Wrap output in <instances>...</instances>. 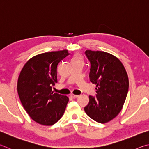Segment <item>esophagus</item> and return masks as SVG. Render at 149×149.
<instances>
[{"label":"esophagus","instance_id":"34e87169","mask_svg":"<svg viewBox=\"0 0 149 149\" xmlns=\"http://www.w3.org/2000/svg\"><path fill=\"white\" fill-rule=\"evenodd\" d=\"M70 96H71L72 98H78V97H79V96H78V95H75V94H72L71 95H70Z\"/></svg>","mask_w":149,"mask_h":149}]
</instances>
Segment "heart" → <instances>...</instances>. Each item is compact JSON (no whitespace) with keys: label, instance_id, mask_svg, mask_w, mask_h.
I'll return each mask as SVG.
<instances>
[{"label":"heart","instance_id":"obj_1","mask_svg":"<svg viewBox=\"0 0 149 149\" xmlns=\"http://www.w3.org/2000/svg\"><path fill=\"white\" fill-rule=\"evenodd\" d=\"M79 60H82V57L81 56V55H78V54L75 55L72 58V61H79Z\"/></svg>","mask_w":149,"mask_h":149}]
</instances>
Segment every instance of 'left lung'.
Returning <instances> with one entry per match:
<instances>
[{"label": "left lung", "instance_id": "obj_1", "mask_svg": "<svg viewBox=\"0 0 149 149\" xmlns=\"http://www.w3.org/2000/svg\"><path fill=\"white\" fill-rule=\"evenodd\" d=\"M90 61V81L96 85V96H89L84 109L89 117L106 123L117 117L123 107L129 87L128 74L120 61L104 51L86 50Z\"/></svg>", "mask_w": 149, "mask_h": 149}]
</instances>
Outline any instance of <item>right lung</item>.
<instances>
[{
  "instance_id": "add662e5",
  "label": "right lung",
  "mask_w": 149,
  "mask_h": 149,
  "mask_svg": "<svg viewBox=\"0 0 149 149\" xmlns=\"http://www.w3.org/2000/svg\"><path fill=\"white\" fill-rule=\"evenodd\" d=\"M68 50L39 54L26 62L17 81L19 97L26 113L38 124H55L65 111L69 98L52 91L57 83V66Z\"/></svg>"
}]
</instances>
